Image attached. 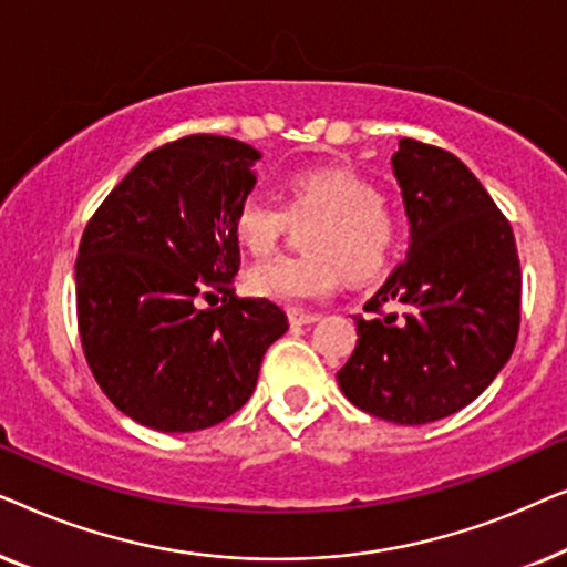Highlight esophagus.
<instances>
[{
  "label": "esophagus",
  "instance_id": "obj_1",
  "mask_svg": "<svg viewBox=\"0 0 567 567\" xmlns=\"http://www.w3.org/2000/svg\"><path fill=\"white\" fill-rule=\"evenodd\" d=\"M320 320V315L305 312V309H289V322L291 324H312Z\"/></svg>",
  "mask_w": 567,
  "mask_h": 567
}]
</instances>
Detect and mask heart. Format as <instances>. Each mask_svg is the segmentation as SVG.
<instances>
[{
    "instance_id": "heart-1",
    "label": "heart",
    "mask_w": 567,
    "mask_h": 567,
    "mask_svg": "<svg viewBox=\"0 0 567 567\" xmlns=\"http://www.w3.org/2000/svg\"><path fill=\"white\" fill-rule=\"evenodd\" d=\"M284 205L260 193L239 200L231 229L255 255L270 252L289 219L317 216L307 231V255H276L250 268L255 297L278 305H309L336 289L343 270L353 281L384 274L398 250L400 227L371 183L351 169H299L284 181Z\"/></svg>"
}]
</instances>
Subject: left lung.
I'll list each match as a JSON object with an SVG mask.
<instances>
[{
  "instance_id": "8db88e82",
  "label": "left lung",
  "mask_w": 567,
  "mask_h": 567,
  "mask_svg": "<svg viewBox=\"0 0 567 567\" xmlns=\"http://www.w3.org/2000/svg\"><path fill=\"white\" fill-rule=\"evenodd\" d=\"M410 221L408 260L355 317L338 384L363 413L423 425L487 390L514 353L522 266L514 229L462 159L400 138L392 157ZM386 303L406 312L384 313Z\"/></svg>"
}]
</instances>
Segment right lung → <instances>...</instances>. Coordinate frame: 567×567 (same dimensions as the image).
Listing matches in <instances>:
<instances>
[{
	"instance_id": "1",
	"label": "right lung",
	"mask_w": 567,
	"mask_h": 567,
	"mask_svg": "<svg viewBox=\"0 0 567 567\" xmlns=\"http://www.w3.org/2000/svg\"><path fill=\"white\" fill-rule=\"evenodd\" d=\"M260 152L196 134L152 150L92 214L76 252V324L92 377L131 421L204 431L250 400L281 307L235 297L231 219ZM206 285L221 308L197 307ZM212 297V293H206Z\"/></svg>"
}]
</instances>
